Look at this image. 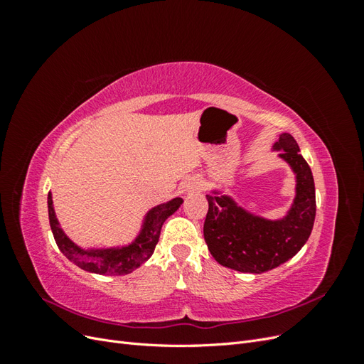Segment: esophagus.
Masks as SVG:
<instances>
[{"label":"esophagus","instance_id":"1","mask_svg":"<svg viewBox=\"0 0 364 364\" xmlns=\"http://www.w3.org/2000/svg\"><path fill=\"white\" fill-rule=\"evenodd\" d=\"M202 188H203L202 182H200V181H196V179L190 181V182H188V186H186V190H188V191H199V190H202Z\"/></svg>","mask_w":364,"mask_h":364}]
</instances>
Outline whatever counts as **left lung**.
Wrapping results in <instances>:
<instances>
[{
  "instance_id": "8db88e82",
  "label": "left lung",
  "mask_w": 364,
  "mask_h": 364,
  "mask_svg": "<svg viewBox=\"0 0 364 364\" xmlns=\"http://www.w3.org/2000/svg\"><path fill=\"white\" fill-rule=\"evenodd\" d=\"M273 150L296 174V197L284 218L267 220L247 213L229 196H206L203 237L222 266L243 273H262L293 258L306 243L316 217V190L310 165L290 134L279 135ZM217 194V193H215Z\"/></svg>"
}]
</instances>
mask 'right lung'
I'll list each match as a JSON object with an SVG mask.
<instances>
[{
    "label": "right lung",
    "instance_id": "obj_1",
    "mask_svg": "<svg viewBox=\"0 0 364 364\" xmlns=\"http://www.w3.org/2000/svg\"><path fill=\"white\" fill-rule=\"evenodd\" d=\"M182 202L181 197H176L167 203L151 208L144 218L139 235L134 243L124 247L85 250L74 245L59 226L56 214H54L51 193H48V218L58 247L75 266L98 274H127L151 257L159 241L164 222L178 211Z\"/></svg>",
    "mask_w": 364,
    "mask_h": 364
}]
</instances>
